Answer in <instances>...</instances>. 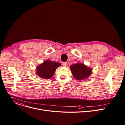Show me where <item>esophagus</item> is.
I'll list each match as a JSON object with an SVG mask.
<instances>
[{
	"label": "esophagus",
	"instance_id": "1",
	"mask_svg": "<svg viewBox=\"0 0 125 125\" xmlns=\"http://www.w3.org/2000/svg\"><path fill=\"white\" fill-rule=\"evenodd\" d=\"M62 65H63V66H64V67H65V66H66L67 65V62H63L62 63Z\"/></svg>",
	"mask_w": 125,
	"mask_h": 125
}]
</instances>
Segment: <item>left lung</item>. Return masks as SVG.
Here are the masks:
<instances>
[{
    "label": "left lung",
    "mask_w": 125,
    "mask_h": 125,
    "mask_svg": "<svg viewBox=\"0 0 125 125\" xmlns=\"http://www.w3.org/2000/svg\"><path fill=\"white\" fill-rule=\"evenodd\" d=\"M70 68L74 78L79 81L87 78L93 71L92 68L80 62L71 65Z\"/></svg>",
    "instance_id": "left-lung-1"
}]
</instances>
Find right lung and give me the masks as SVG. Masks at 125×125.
<instances>
[{
  "mask_svg": "<svg viewBox=\"0 0 125 125\" xmlns=\"http://www.w3.org/2000/svg\"><path fill=\"white\" fill-rule=\"evenodd\" d=\"M61 66V63L48 59L36 67V74L41 78L50 79L53 76L57 68Z\"/></svg>",
  "mask_w": 125,
  "mask_h": 125,
  "instance_id": "1",
  "label": "right lung"
}]
</instances>
